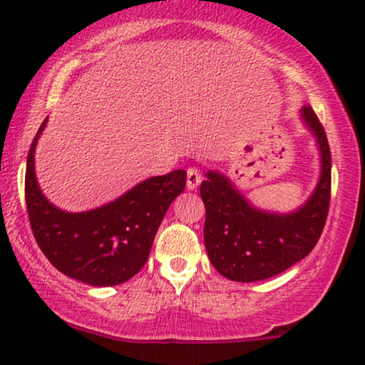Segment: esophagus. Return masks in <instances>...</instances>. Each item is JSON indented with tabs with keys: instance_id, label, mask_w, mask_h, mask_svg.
Listing matches in <instances>:
<instances>
[{
	"instance_id": "obj_1",
	"label": "esophagus",
	"mask_w": 365,
	"mask_h": 365,
	"mask_svg": "<svg viewBox=\"0 0 365 365\" xmlns=\"http://www.w3.org/2000/svg\"><path fill=\"white\" fill-rule=\"evenodd\" d=\"M202 181V174L199 171L197 168H189L187 169V181H186V186L187 189H196L199 184Z\"/></svg>"
}]
</instances>
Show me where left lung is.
<instances>
[{
  "label": "left lung",
  "instance_id": "1",
  "mask_svg": "<svg viewBox=\"0 0 365 365\" xmlns=\"http://www.w3.org/2000/svg\"><path fill=\"white\" fill-rule=\"evenodd\" d=\"M302 118L316 134L322 173L311 199L292 214L254 209L221 174L209 171L201 184L206 206L204 244L219 274L236 282L277 276L312 251L326 226L331 204V148L324 126L311 106Z\"/></svg>",
  "mask_w": 365,
  "mask_h": 365
}]
</instances>
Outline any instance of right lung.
<instances>
[{"mask_svg":"<svg viewBox=\"0 0 365 365\" xmlns=\"http://www.w3.org/2000/svg\"><path fill=\"white\" fill-rule=\"evenodd\" d=\"M28 153L24 197L33 236L48 261L89 286H116L141 271L168 207L186 186L178 169L146 179L116 201L88 212H64L49 204L34 176V146Z\"/></svg>","mask_w":365,"mask_h":365,"instance_id":"right-lung-1","label":"right lung"}]
</instances>
